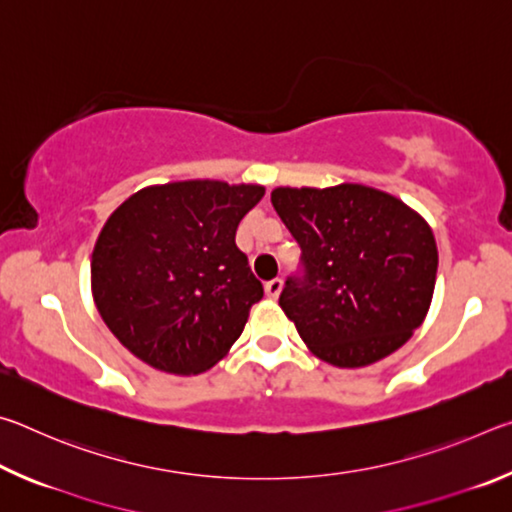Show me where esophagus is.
<instances>
[{"label":"esophagus","instance_id":"1","mask_svg":"<svg viewBox=\"0 0 512 512\" xmlns=\"http://www.w3.org/2000/svg\"><path fill=\"white\" fill-rule=\"evenodd\" d=\"M264 291H266V296L273 298V300L280 296V291H282V280H280V277H273V280H268L264 284Z\"/></svg>","mask_w":512,"mask_h":512}]
</instances>
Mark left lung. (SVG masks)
I'll return each mask as SVG.
<instances>
[{"label": "left lung", "instance_id": "8db88e82", "mask_svg": "<svg viewBox=\"0 0 512 512\" xmlns=\"http://www.w3.org/2000/svg\"><path fill=\"white\" fill-rule=\"evenodd\" d=\"M277 216L302 250L284 309L307 348L332 366L361 368L411 339L436 287L438 248L418 212L379 189L277 187Z\"/></svg>", "mask_w": 512, "mask_h": 512}]
</instances>
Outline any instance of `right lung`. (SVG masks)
Listing matches in <instances>:
<instances>
[{
	"label": "right lung",
	"instance_id": "add662e5",
	"mask_svg": "<svg viewBox=\"0 0 512 512\" xmlns=\"http://www.w3.org/2000/svg\"><path fill=\"white\" fill-rule=\"evenodd\" d=\"M264 187L221 180L153 185L126 198L92 253L97 309L124 348L198 375L232 348L264 287L235 244Z\"/></svg>",
	"mask_w": 512,
	"mask_h": 512
}]
</instances>
